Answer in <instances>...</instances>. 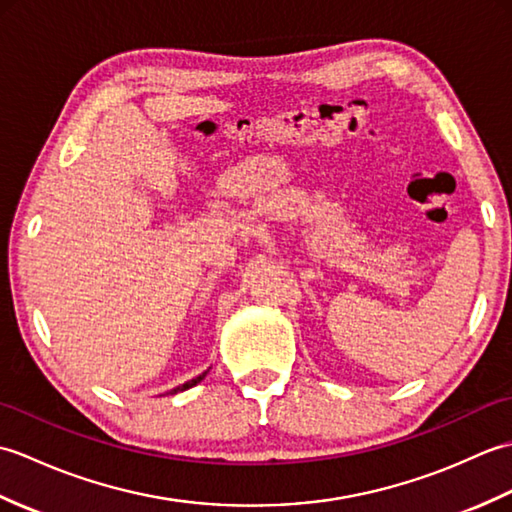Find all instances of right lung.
Wrapping results in <instances>:
<instances>
[{
    "mask_svg": "<svg viewBox=\"0 0 512 512\" xmlns=\"http://www.w3.org/2000/svg\"><path fill=\"white\" fill-rule=\"evenodd\" d=\"M209 374V369H206V372H202L200 376H195V378H191V380H187V383L184 385H180V387H176V389H171V391H167V394H178V391H187V389H191V387H195L200 383V380H204V376Z\"/></svg>",
    "mask_w": 512,
    "mask_h": 512,
    "instance_id": "obj_1",
    "label": "right lung"
}]
</instances>
